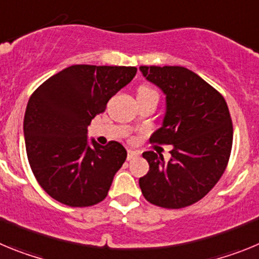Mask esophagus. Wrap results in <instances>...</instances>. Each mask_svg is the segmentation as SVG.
Here are the masks:
<instances>
[{"mask_svg": "<svg viewBox=\"0 0 259 259\" xmlns=\"http://www.w3.org/2000/svg\"><path fill=\"white\" fill-rule=\"evenodd\" d=\"M139 157V152H135V150H128L127 152V159L128 161H131V159H134V158Z\"/></svg>", "mask_w": 259, "mask_h": 259, "instance_id": "1", "label": "esophagus"}]
</instances>
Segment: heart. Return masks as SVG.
<instances>
[{
    "label": "heart",
    "mask_w": 259,
    "mask_h": 259,
    "mask_svg": "<svg viewBox=\"0 0 259 259\" xmlns=\"http://www.w3.org/2000/svg\"><path fill=\"white\" fill-rule=\"evenodd\" d=\"M148 96H157V92H155L154 89H152L150 87H146V85H143L139 88V91H137V97H148Z\"/></svg>",
    "instance_id": "b5f03b06"
}]
</instances>
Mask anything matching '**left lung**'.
<instances>
[{
	"mask_svg": "<svg viewBox=\"0 0 259 259\" xmlns=\"http://www.w3.org/2000/svg\"><path fill=\"white\" fill-rule=\"evenodd\" d=\"M140 71L166 95L163 124L150 143L172 145L168 162L159 153H143L149 171L139 180L141 192L155 206H191L214 188L230 161L233 127L227 102L188 68L141 66Z\"/></svg>",
	"mask_w": 259,
	"mask_h": 259,
	"instance_id": "left-lung-1",
	"label": "left lung"
}]
</instances>
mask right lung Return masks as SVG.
I'll return each instance as SVG.
<instances>
[{
	"label": "right lung",
	"mask_w": 259,
	"mask_h": 259,
	"mask_svg": "<svg viewBox=\"0 0 259 259\" xmlns=\"http://www.w3.org/2000/svg\"><path fill=\"white\" fill-rule=\"evenodd\" d=\"M136 72L125 66L75 65L32 93L23 124L27 157L50 197L71 207L105 200L127 152L118 141L89 145L87 127Z\"/></svg>",
	"instance_id": "obj_1"
}]
</instances>
